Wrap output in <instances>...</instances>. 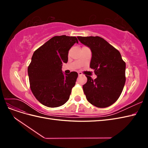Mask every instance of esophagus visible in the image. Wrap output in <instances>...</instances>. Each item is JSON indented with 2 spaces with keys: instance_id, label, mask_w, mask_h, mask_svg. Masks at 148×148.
<instances>
[{
  "instance_id": "esophagus-1",
  "label": "esophagus",
  "mask_w": 148,
  "mask_h": 148,
  "mask_svg": "<svg viewBox=\"0 0 148 148\" xmlns=\"http://www.w3.org/2000/svg\"><path fill=\"white\" fill-rule=\"evenodd\" d=\"M78 76H82L83 75V73L82 72H78Z\"/></svg>"
}]
</instances>
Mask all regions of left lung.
Returning a JSON list of instances; mask_svg holds the SVG:
<instances>
[{"mask_svg":"<svg viewBox=\"0 0 148 148\" xmlns=\"http://www.w3.org/2000/svg\"><path fill=\"white\" fill-rule=\"evenodd\" d=\"M91 49L90 63L97 78L86 75L87 82L83 86L88 101L99 108H105L117 101L126 81V64L120 52L99 36L77 37Z\"/></svg>","mask_w":148,"mask_h":148,"instance_id":"8db88e82","label":"left lung"}]
</instances>
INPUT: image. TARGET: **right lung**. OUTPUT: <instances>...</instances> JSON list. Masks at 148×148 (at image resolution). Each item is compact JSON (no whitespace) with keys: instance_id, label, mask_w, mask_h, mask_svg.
I'll use <instances>...</instances> for the list:
<instances>
[{"instance_id":"1","label":"right lung","mask_w":148,"mask_h":148,"mask_svg":"<svg viewBox=\"0 0 148 148\" xmlns=\"http://www.w3.org/2000/svg\"><path fill=\"white\" fill-rule=\"evenodd\" d=\"M77 38L68 36H56L36 50L28 68L31 90L44 106L57 107L69 99L75 86L78 73L64 74L63 63L68 62L70 49Z\"/></svg>"}]
</instances>
